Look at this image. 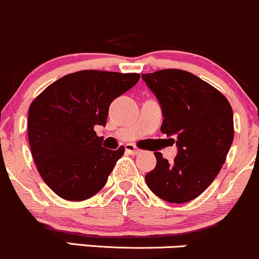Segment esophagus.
Returning a JSON list of instances; mask_svg holds the SVG:
<instances>
[{
    "label": "esophagus",
    "mask_w": 259,
    "mask_h": 259,
    "mask_svg": "<svg viewBox=\"0 0 259 259\" xmlns=\"http://www.w3.org/2000/svg\"><path fill=\"white\" fill-rule=\"evenodd\" d=\"M124 148H126V152L128 153V154H132V155H137L141 153L140 149H138L136 146H133V144H126Z\"/></svg>",
    "instance_id": "1"
}]
</instances>
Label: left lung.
Returning <instances> with one entry per match:
<instances>
[{
	"label": "left lung",
	"mask_w": 259,
	"mask_h": 259,
	"mask_svg": "<svg viewBox=\"0 0 259 259\" xmlns=\"http://www.w3.org/2000/svg\"><path fill=\"white\" fill-rule=\"evenodd\" d=\"M142 79L160 104V131L178 147L171 164L154 153L157 165L146 183L165 201L188 202L206 190L226 160L233 141L232 107L219 90L188 71L165 69Z\"/></svg>",
	"instance_id": "obj_1"
}]
</instances>
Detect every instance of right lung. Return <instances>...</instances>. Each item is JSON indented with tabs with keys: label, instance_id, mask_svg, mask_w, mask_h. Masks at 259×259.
Instances as JSON below:
<instances>
[{
	"label": "right lung",
	"instance_id": "1",
	"mask_svg": "<svg viewBox=\"0 0 259 259\" xmlns=\"http://www.w3.org/2000/svg\"><path fill=\"white\" fill-rule=\"evenodd\" d=\"M140 74L81 70L49 85L28 111V140L44 183L70 201L99 193L124 147L101 146L95 126H106L111 102L128 91Z\"/></svg>",
	"mask_w": 259,
	"mask_h": 259
}]
</instances>
